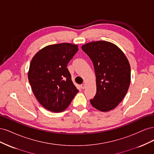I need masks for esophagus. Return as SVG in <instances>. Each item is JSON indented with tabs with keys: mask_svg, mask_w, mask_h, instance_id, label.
Instances as JSON below:
<instances>
[{
	"mask_svg": "<svg viewBox=\"0 0 154 154\" xmlns=\"http://www.w3.org/2000/svg\"><path fill=\"white\" fill-rule=\"evenodd\" d=\"M80 87H81V88H82V89H84V88H85V83H83V84H82L80 85Z\"/></svg>",
	"mask_w": 154,
	"mask_h": 154,
	"instance_id": "obj_1",
	"label": "esophagus"
}]
</instances>
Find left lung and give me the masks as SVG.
Returning <instances> with one entry per match:
<instances>
[{"label": "left lung", "instance_id": "8db88e82", "mask_svg": "<svg viewBox=\"0 0 154 154\" xmlns=\"http://www.w3.org/2000/svg\"><path fill=\"white\" fill-rule=\"evenodd\" d=\"M94 66L96 93L90 100L93 107L102 112L112 110L123 100L130 83V66L123 51L106 41L82 46Z\"/></svg>", "mask_w": 154, "mask_h": 154}]
</instances>
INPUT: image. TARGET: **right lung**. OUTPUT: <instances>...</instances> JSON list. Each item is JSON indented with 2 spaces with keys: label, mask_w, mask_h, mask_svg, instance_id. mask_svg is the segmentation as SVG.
Wrapping results in <instances>:
<instances>
[{
  "label": "right lung",
  "mask_w": 154,
  "mask_h": 154,
  "mask_svg": "<svg viewBox=\"0 0 154 154\" xmlns=\"http://www.w3.org/2000/svg\"><path fill=\"white\" fill-rule=\"evenodd\" d=\"M78 51L69 43L46 46L32 58L28 80L36 98L45 109L60 112L67 109L78 92L67 64Z\"/></svg>",
  "instance_id": "1"
}]
</instances>
